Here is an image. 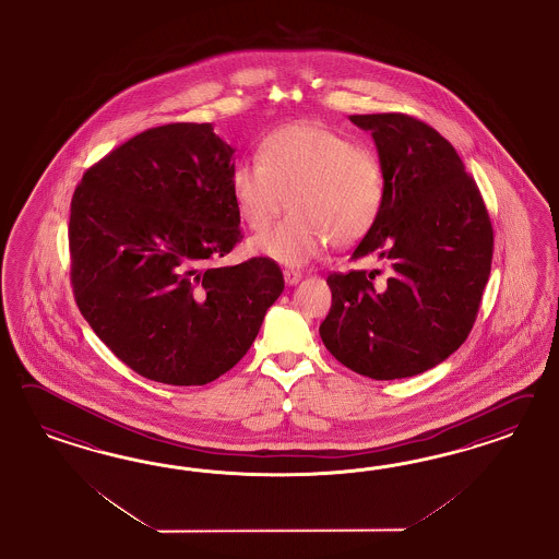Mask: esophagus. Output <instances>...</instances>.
<instances>
[{
  "mask_svg": "<svg viewBox=\"0 0 559 559\" xmlns=\"http://www.w3.org/2000/svg\"><path fill=\"white\" fill-rule=\"evenodd\" d=\"M283 276H285V283H287L288 287L297 285V283L304 278V274L299 271H295V269H285Z\"/></svg>",
  "mask_w": 559,
  "mask_h": 559,
  "instance_id": "1",
  "label": "esophagus"
}]
</instances>
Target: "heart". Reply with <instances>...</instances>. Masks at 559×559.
Segmentation results:
<instances>
[{
    "label": "heart",
    "instance_id": "obj_1",
    "mask_svg": "<svg viewBox=\"0 0 559 559\" xmlns=\"http://www.w3.org/2000/svg\"><path fill=\"white\" fill-rule=\"evenodd\" d=\"M231 194L243 223L262 231L288 206L285 219L252 241L258 254L301 266L330 241L350 246L381 217L383 169L369 150L323 124H290L272 133L258 159L231 171Z\"/></svg>",
    "mask_w": 559,
    "mask_h": 559
}]
</instances>
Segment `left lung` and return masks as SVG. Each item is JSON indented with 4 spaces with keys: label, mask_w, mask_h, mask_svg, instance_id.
<instances>
[{
    "label": "left lung",
    "mask_w": 559,
    "mask_h": 559,
    "mask_svg": "<svg viewBox=\"0 0 559 559\" xmlns=\"http://www.w3.org/2000/svg\"><path fill=\"white\" fill-rule=\"evenodd\" d=\"M371 131L385 201L353 260L374 254L390 271L332 272L325 348L350 371L404 379L453 355L474 328L493 250L490 215L455 147L423 120L353 115Z\"/></svg>",
    "instance_id": "8db88e82"
}]
</instances>
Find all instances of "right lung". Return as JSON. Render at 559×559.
<instances>
[{
  "label": "right lung",
  "instance_id": "1",
  "mask_svg": "<svg viewBox=\"0 0 559 559\" xmlns=\"http://www.w3.org/2000/svg\"><path fill=\"white\" fill-rule=\"evenodd\" d=\"M234 153L211 122L155 127L87 169L71 199L75 304L157 383L204 385L236 367L285 288L271 258L215 266L243 237Z\"/></svg>",
  "mask_w": 559,
  "mask_h": 559
}]
</instances>
